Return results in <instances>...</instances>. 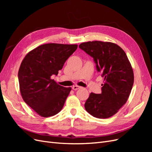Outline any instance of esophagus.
Here are the masks:
<instances>
[{"mask_svg":"<svg viewBox=\"0 0 152 152\" xmlns=\"http://www.w3.org/2000/svg\"><path fill=\"white\" fill-rule=\"evenodd\" d=\"M80 88V87L79 86H73L72 87V89L73 90H77V89H79Z\"/></svg>","mask_w":152,"mask_h":152,"instance_id":"esophagus-1","label":"esophagus"}]
</instances>
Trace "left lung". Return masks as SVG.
I'll return each instance as SVG.
<instances>
[{"label": "left lung", "mask_w": 152, "mask_h": 152, "mask_svg": "<svg viewBox=\"0 0 152 152\" xmlns=\"http://www.w3.org/2000/svg\"><path fill=\"white\" fill-rule=\"evenodd\" d=\"M93 57L104 79L102 93H91L84 107L91 115L107 118L126 104L134 84V73L124 50L116 44L89 41L79 45Z\"/></svg>", "instance_id": "obj_1"}]
</instances>
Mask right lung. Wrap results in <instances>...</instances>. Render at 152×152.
I'll list each match as a JSON object with an SVG mask.
<instances>
[{"instance_id":"1","label":"right lung","mask_w":152,"mask_h":152,"mask_svg":"<svg viewBox=\"0 0 152 152\" xmlns=\"http://www.w3.org/2000/svg\"><path fill=\"white\" fill-rule=\"evenodd\" d=\"M77 44H45L31 50L21 63L18 71L20 93L24 102L43 117H51L63 108L72 90L51 79L57 75Z\"/></svg>"}]
</instances>
